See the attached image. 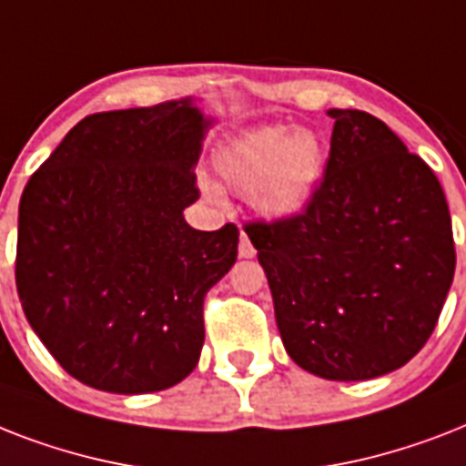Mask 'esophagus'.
Segmentation results:
<instances>
[{
    "instance_id": "34e87169",
    "label": "esophagus",
    "mask_w": 466,
    "mask_h": 466,
    "mask_svg": "<svg viewBox=\"0 0 466 466\" xmlns=\"http://www.w3.org/2000/svg\"><path fill=\"white\" fill-rule=\"evenodd\" d=\"M239 256H241V258H254V256H256L254 244L248 241V237L244 232H241V239H239Z\"/></svg>"
}]
</instances>
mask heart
Returning <instances> with one entry per match:
<instances>
[{
    "mask_svg": "<svg viewBox=\"0 0 466 466\" xmlns=\"http://www.w3.org/2000/svg\"><path fill=\"white\" fill-rule=\"evenodd\" d=\"M326 149L309 130L263 126L237 135L215 155L219 178L248 196L263 218H292L307 208L324 174ZM208 196L219 198L215 186Z\"/></svg>",
    "mask_w": 466,
    "mask_h": 466,
    "instance_id": "b5f03b06",
    "label": "heart"
}]
</instances>
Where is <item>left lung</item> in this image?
<instances>
[{
    "mask_svg": "<svg viewBox=\"0 0 466 466\" xmlns=\"http://www.w3.org/2000/svg\"><path fill=\"white\" fill-rule=\"evenodd\" d=\"M324 178L292 218L248 222L292 360L358 382L426 346L455 276L448 200L433 168L365 111L331 108Z\"/></svg>",
    "mask_w": 466,
    "mask_h": 466,
    "instance_id": "left-lung-1",
    "label": "left lung"
}]
</instances>
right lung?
I'll use <instances>...</instances> for the list:
<instances>
[{
  "instance_id": "right-lung-1",
  "label": "right lung",
  "mask_w": 466,
  "mask_h": 466,
  "mask_svg": "<svg viewBox=\"0 0 466 466\" xmlns=\"http://www.w3.org/2000/svg\"><path fill=\"white\" fill-rule=\"evenodd\" d=\"M210 120L186 101L79 120L18 203L16 290L28 324L79 382L147 394L193 372L205 295L239 229L200 232L196 164Z\"/></svg>"
}]
</instances>
